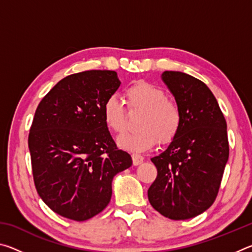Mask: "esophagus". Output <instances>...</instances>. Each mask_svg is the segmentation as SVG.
Masks as SVG:
<instances>
[{
  "label": "esophagus",
  "mask_w": 252,
  "mask_h": 252,
  "mask_svg": "<svg viewBox=\"0 0 252 252\" xmlns=\"http://www.w3.org/2000/svg\"><path fill=\"white\" fill-rule=\"evenodd\" d=\"M144 160V158L141 155H138V153H133L132 155V162H133L134 165L141 164Z\"/></svg>",
  "instance_id": "esophagus-1"
}]
</instances>
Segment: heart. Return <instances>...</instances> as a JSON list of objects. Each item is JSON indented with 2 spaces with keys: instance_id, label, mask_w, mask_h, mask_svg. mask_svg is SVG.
<instances>
[{
  "instance_id": "1",
  "label": "heart",
  "mask_w": 252,
  "mask_h": 252,
  "mask_svg": "<svg viewBox=\"0 0 252 252\" xmlns=\"http://www.w3.org/2000/svg\"><path fill=\"white\" fill-rule=\"evenodd\" d=\"M130 110L142 111L139 130L126 132L118 138V146L125 150L141 152L158 142L169 143L176 138L182 125L181 109L167 99L161 88L147 81H138L125 90ZM102 117L106 127L114 133H122L126 126V109L116 95H110L102 105Z\"/></svg>"
}]
</instances>
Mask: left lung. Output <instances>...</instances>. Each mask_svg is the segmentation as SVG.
I'll list each match as a JSON object with an SVG mask.
<instances>
[{"mask_svg":"<svg viewBox=\"0 0 252 252\" xmlns=\"http://www.w3.org/2000/svg\"><path fill=\"white\" fill-rule=\"evenodd\" d=\"M161 78L180 106L182 125L151 159L158 176L148 198L162 216L186 220L210 208L218 194L229 158L227 122L202 81L179 71H164Z\"/></svg>","mask_w":252,"mask_h":252,"instance_id":"8db88e82","label":"left lung"}]
</instances>
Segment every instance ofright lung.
Returning <instances> with one entry per match:
<instances>
[{
	"label": "right lung",
	"mask_w": 252,
	"mask_h": 252,
	"mask_svg": "<svg viewBox=\"0 0 252 252\" xmlns=\"http://www.w3.org/2000/svg\"><path fill=\"white\" fill-rule=\"evenodd\" d=\"M120 84L114 71L80 72L58 82L37 105L29 133L34 185L64 218L84 221L100 213L111 200L113 177L132 165L102 117Z\"/></svg>",
	"instance_id": "right-lung-1"
}]
</instances>
